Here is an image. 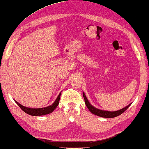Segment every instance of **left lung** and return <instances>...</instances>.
<instances>
[{"mask_svg":"<svg viewBox=\"0 0 149 149\" xmlns=\"http://www.w3.org/2000/svg\"><path fill=\"white\" fill-rule=\"evenodd\" d=\"M83 97L84 99L85 104H86V106H87L88 109H89L91 113L94 114V115H96L99 117H102V118H115V117L121 115V114H122L123 112L131 106V103L128 106H127L126 107H125V108H123L122 109H119V110H117L115 111H109L100 109L98 108H96V107L92 106V105L90 103L89 101L88 100L87 97L86 96V95H85L84 92H83Z\"/></svg>","mask_w":149,"mask_h":149,"instance_id":"1","label":"left lung"}]
</instances>
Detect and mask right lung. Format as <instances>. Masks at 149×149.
Segmentation results:
<instances>
[{"mask_svg": "<svg viewBox=\"0 0 149 149\" xmlns=\"http://www.w3.org/2000/svg\"><path fill=\"white\" fill-rule=\"evenodd\" d=\"M61 92H60L59 94L58 95V96L55 102L53 103L50 105V106L45 107V108H27V107H25L22 106V105L19 104L18 102L15 101L16 103L18 105L19 108H20L22 110L26 112V113L29 114L30 116H44V115H47V114L52 113L53 110L57 108L58 103H59V100H60V96H61Z\"/></svg>", "mask_w": 149, "mask_h": 149, "instance_id": "1", "label": "right lung"}]
</instances>
